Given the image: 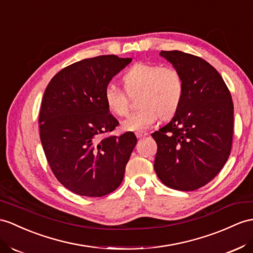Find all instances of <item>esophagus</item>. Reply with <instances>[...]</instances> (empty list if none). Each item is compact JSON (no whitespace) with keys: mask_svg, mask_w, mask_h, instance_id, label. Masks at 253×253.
Listing matches in <instances>:
<instances>
[{"mask_svg":"<svg viewBox=\"0 0 253 253\" xmlns=\"http://www.w3.org/2000/svg\"><path fill=\"white\" fill-rule=\"evenodd\" d=\"M135 134H136V136H137L138 138L146 137L147 135H148V133H147V132H144V131H138V132H136Z\"/></svg>","mask_w":253,"mask_h":253,"instance_id":"1","label":"esophagus"}]
</instances>
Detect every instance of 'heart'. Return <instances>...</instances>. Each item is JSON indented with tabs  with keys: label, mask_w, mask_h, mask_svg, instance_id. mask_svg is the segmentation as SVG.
Returning a JSON list of instances; mask_svg holds the SVG:
<instances>
[{
	"label": "heart",
	"mask_w": 253,
	"mask_h": 253,
	"mask_svg": "<svg viewBox=\"0 0 253 253\" xmlns=\"http://www.w3.org/2000/svg\"><path fill=\"white\" fill-rule=\"evenodd\" d=\"M121 83L128 96L136 97L138 110L122 122L127 131H141L151 126L160 117L169 120L179 110L184 95L181 74L173 67L138 62L122 74ZM104 103L110 113L125 117L130 101L125 92L108 84L104 90Z\"/></svg>",
	"instance_id": "obj_1"
}]
</instances>
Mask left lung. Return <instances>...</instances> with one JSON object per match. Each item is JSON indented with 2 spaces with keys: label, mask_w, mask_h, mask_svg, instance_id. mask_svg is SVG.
<instances>
[{
  "label": "left lung",
  "mask_w": 253,
  "mask_h": 253,
  "mask_svg": "<svg viewBox=\"0 0 253 253\" xmlns=\"http://www.w3.org/2000/svg\"><path fill=\"white\" fill-rule=\"evenodd\" d=\"M184 82L181 106L151 134L158 145L155 170L165 186L180 191L204 187L231 153L234 106L223 78L207 61L182 51H161Z\"/></svg>",
  "instance_id": "left-lung-1"
}]
</instances>
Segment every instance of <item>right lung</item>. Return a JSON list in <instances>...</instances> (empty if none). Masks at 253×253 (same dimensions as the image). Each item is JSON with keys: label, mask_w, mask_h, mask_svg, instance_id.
Segmentation results:
<instances>
[{"label": "right lung", "mask_w": 253, "mask_h": 253, "mask_svg": "<svg viewBox=\"0 0 253 253\" xmlns=\"http://www.w3.org/2000/svg\"><path fill=\"white\" fill-rule=\"evenodd\" d=\"M131 58L115 54L64 67L45 90L40 137L55 178L72 192L101 198L120 186L136 145L133 132L105 135L119 125L104 103V90Z\"/></svg>", "instance_id": "add662e5"}]
</instances>
